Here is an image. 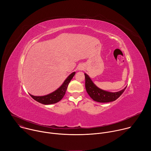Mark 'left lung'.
<instances>
[{
    "label": "left lung",
    "instance_id": "1",
    "mask_svg": "<svg viewBox=\"0 0 151 151\" xmlns=\"http://www.w3.org/2000/svg\"><path fill=\"white\" fill-rule=\"evenodd\" d=\"M85 78V88L90 97L94 101L100 103H107L116 100L124 93L126 87L118 92H109L99 88L94 83L90 77L84 73Z\"/></svg>",
    "mask_w": 151,
    "mask_h": 151
}]
</instances>
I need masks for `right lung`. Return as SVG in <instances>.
Segmentation results:
<instances>
[{
	"label": "right lung",
	"instance_id": "add662e5",
	"mask_svg": "<svg viewBox=\"0 0 151 151\" xmlns=\"http://www.w3.org/2000/svg\"><path fill=\"white\" fill-rule=\"evenodd\" d=\"M75 72H74L70 74L58 88L49 94L42 96H35L30 94H29L34 100L42 104H51L56 103L60 101L64 97L68 88V85L73 77L75 76Z\"/></svg>",
	"mask_w": 151,
	"mask_h": 151
}]
</instances>
